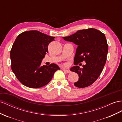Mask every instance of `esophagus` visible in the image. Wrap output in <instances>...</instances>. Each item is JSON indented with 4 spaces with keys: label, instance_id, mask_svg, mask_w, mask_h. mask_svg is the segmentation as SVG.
Here are the masks:
<instances>
[{
    "label": "esophagus",
    "instance_id": "esophagus-1",
    "mask_svg": "<svg viewBox=\"0 0 122 122\" xmlns=\"http://www.w3.org/2000/svg\"><path fill=\"white\" fill-rule=\"evenodd\" d=\"M63 71H64V72L66 73H71V71L69 70H66V69H65V68H63Z\"/></svg>",
    "mask_w": 122,
    "mask_h": 122
}]
</instances>
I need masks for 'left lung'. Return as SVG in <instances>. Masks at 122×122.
Returning a JSON list of instances; mask_svg holds the SVG:
<instances>
[{
  "label": "left lung",
  "instance_id": "8db88e82",
  "mask_svg": "<svg viewBox=\"0 0 122 122\" xmlns=\"http://www.w3.org/2000/svg\"><path fill=\"white\" fill-rule=\"evenodd\" d=\"M63 39L78 46L74 62L76 66L70 69L79 76L75 86L83 88L91 86L102 72L107 60L108 45L105 35L99 30L89 28L78 30ZM83 61L86 64L82 69L77 66Z\"/></svg>",
  "mask_w": 122,
  "mask_h": 122
}]
</instances>
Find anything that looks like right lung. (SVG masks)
<instances>
[{
  "label": "right lung",
  "instance_id": "obj_1",
  "mask_svg": "<svg viewBox=\"0 0 122 122\" xmlns=\"http://www.w3.org/2000/svg\"><path fill=\"white\" fill-rule=\"evenodd\" d=\"M55 37L37 30L25 31L16 37L10 51L11 69L23 85L39 88L46 85L60 70L57 64L41 66L48 52V46Z\"/></svg>",
  "mask_w": 122,
  "mask_h": 122
}]
</instances>
